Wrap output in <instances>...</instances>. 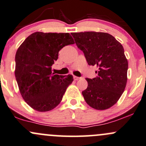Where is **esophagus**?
Returning a JSON list of instances; mask_svg holds the SVG:
<instances>
[{
  "label": "esophagus",
  "mask_w": 146,
  "mask_h": 146,
  "mask_svg": "<svg viewBox=\"0 0 146 146\" xmlns=\"http://www.w3.org/2000/svg\"><path fill=\"white\" fill-rule=\"evenodd\" d=\"M79 79H80V77H78V76H74V80H79Z\"/></svg>",
  "instance_id": "34e87169"
}]
</instances>
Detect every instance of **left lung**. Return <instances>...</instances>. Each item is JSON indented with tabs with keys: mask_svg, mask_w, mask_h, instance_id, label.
<instances>
[{
	"mask_svg": "<svg viewBox=\"0 0 146 146\" xmlns=\"http://www.w3.org/2000/svg\"><path fill=\"white\" fill-rule=\"evenodd\" d=\"M71 34L88 64L98 68L96 78L86 79L88 87L82 91L84 100L98 110L111 108L127 85L128 61L122 45L108 33L85 31Z\"/></svg>",
	"mask_w": 146,
	"mask_h": 146,
	"instance_id": "left-lung-1",
	"label": "left lung"
}]
</instances>
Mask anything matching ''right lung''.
<instances>
[{"label":"right lung","instance_id":"right-lung-1","mask_svg":"<svg viewBox=\"0 0 146 146\" xmlns=\"http://www.w3.org/2000/svg\"><path fill=\"white\" fill-rule=\"evenodd\" d=\"M74 43L69 33L37 31L18 48L15 75L22 98L35 110L47 112L54 109L72 83V75L55 74L51 66L58 60L59 51Z\"/></svg>","mask_w":146,"mask_h":146}]
</instances>
